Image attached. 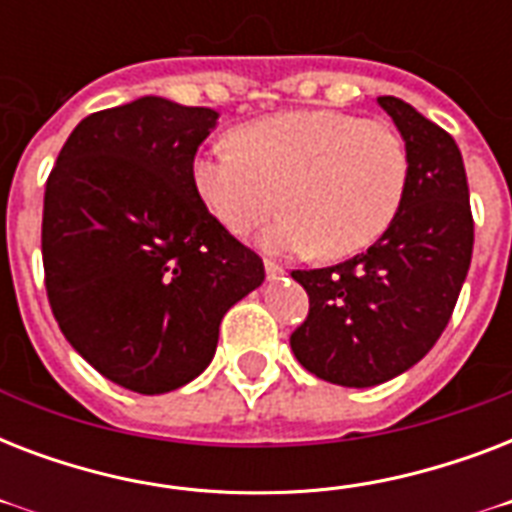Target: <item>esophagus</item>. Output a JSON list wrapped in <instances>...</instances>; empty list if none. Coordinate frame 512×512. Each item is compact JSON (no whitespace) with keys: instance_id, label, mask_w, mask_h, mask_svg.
I'll use <instances>...</instances> for the list:
<instances>
[{"instance_id":"esophagus-1","label":"esophagus","mask_w":512,"mask_h":512,"mask_svg":"<svg viewBox=\"0 0 512 512\" xmlns=\"http://www.w3.org/2000/svg\"><path fill=\"white\" fill-rule=\"evenodd\" d=\"M284 273H287V271H284L279 263H273V260H265V276H268V279L276 281V279H281Z\"/></svg>"}]
</instances>
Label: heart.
<instances>
[{
    "mask_svg": "<svg viewBox=\"0 0 512 512\" xmlns=\"http://www.w3.org/2000/svg\"><path fill=\"white\" fill-rule=\"evenodd\" d=\"M193 191L236 236L287 212L260 236L268 252L348 257L388 231L409 185V148L393 124L340 111H281L241 124L196 154Z\"/></svg>",
    "mask_w": 512,
    "mask_h": 512,
    "instance_id": "obj_1",
    "label": "heart"
}]
</instances>
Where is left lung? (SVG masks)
<instances>
[{"instance_id": "8db88e82", "label": "left lung", "mask_w": 512, "mask_h": 512, "mask_svg": "<svg viewBox=\"0 0 512 512\" xmlns=\"http://www.w3.org/2000/svg\"><path fill=\"white\" fill-rule=\"evenodd\" d=\"M377 103L409 148L398 215L361 255L292 271L311 308L289 345L308 372L345 388L393 380L436 345L473 257L468 177L454 138L404 100Z\"/></svg>"}]
</instances>
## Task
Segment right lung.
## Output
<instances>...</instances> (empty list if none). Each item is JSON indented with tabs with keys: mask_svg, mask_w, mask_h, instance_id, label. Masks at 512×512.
<instances>
[{
	"mask_svg": "<svg viewBox=\"0 0 512 512\" xmlns=\"http://www.w3.org/2000/svg\"><path fill=\"white\" fill-rule=\"evenodd\" d=\"M217 111L132 100L76 124L44 188V287L60 332L116 385L156 396L199 377L260 255L199 201L191 164Z\"/></svg>",
	"mask_w": 512,
	"mask_h": 512,
	"instance_id": "1",
	"label": "right lung"
}]
</instances>
